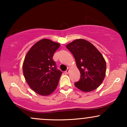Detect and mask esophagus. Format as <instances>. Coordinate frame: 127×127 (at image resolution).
I'll use <instances>...</instances> for the list:
<instances>
[{
	"mask_svg": "<svg viewBox=\"0 0 127 127\" xmlns=\"http://www.w3.org/2000/svg\"><path fill=\"white\" fill-rule=\"evenodd\" d=\"M69 71H70V68H67V70H65L64 72V73L65 74H68V73H69Z\"/></svg>",
	"mask_w": 127,
	"mask_h": 127,
	"instance_id": "1",
	"label": "esophagus"
}]
</instances>
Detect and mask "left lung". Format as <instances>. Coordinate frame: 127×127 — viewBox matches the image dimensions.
Returning a JSON list of instances; mask_svg holds the SVG:
<instances>
[{
	"label": "left lung",
	"mask_w": 127,
	"mask_h": 127,
	"mask_svg": "<svg viewBox=\"0 0 127 127\" xmlns=\"http://www.w3.org/2000/svg\"><path fill=\"white\" fill-rule=\"evenodd\" d=\"M73 55L81 79L75 87L84 92L95 90L101 84L106 76V63L104 57L90 42L76 39L66 45Z\"/></svg>",
	"instance_id": "8db88e82"
}]
</instances>
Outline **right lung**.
Returning <instances> with one entry per match:
<instances>
[{
  "mask_svg": "<svg viewBox=\"0 0 127 127\" xmlns=\"http://www.w3.org/2000/svg\"><path fill=\"white\" fill-rule=\"evenodd\" d=\"M60 44L47 39L37 42L29 49L23 64L26 81L40 95H50L57 88L62 72L57 69L52 57Z\"/></svg>",
  "mask_w": 127,
  "mask_h": 127,
  "instance_id": "obj_1",
  "label": "right lung"
}]
</instances>
